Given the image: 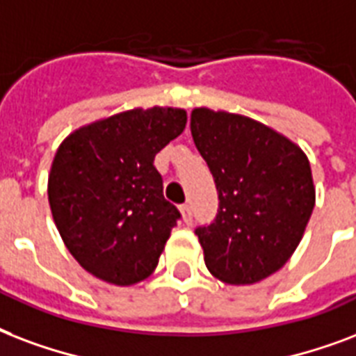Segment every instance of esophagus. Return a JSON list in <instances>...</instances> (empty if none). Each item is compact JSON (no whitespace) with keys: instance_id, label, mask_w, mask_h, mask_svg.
Here are the masks:
<instances>
[{"instance_id":"1","label":"esophagus","mask_w":356,"mask_h":356,"mask_svg":"<svg viewBox=\"0 0 356 356\" xmlns=\"http://www.w3.org/2000/svg\"><path fill=\"white\" fill-rule=\"evenodd\" d=\"M180 211H181V217H184V222H186V225H191V222H193L191 206H189V204H181Z\"/></svg>"}]
</instances>
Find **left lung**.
<instances>
[{
    "label": "left lung",
    "instance_id": "8db88e82",
    "mask_svg": "<svg viewBox=\"0 0 356 356\" xmlns=\"http://www.w3.org/2000/svg\"><path fill=\"white\" fill-rule=\"evenodd\" d=\"M195 147L217 193L216 221L198 227L208 271L227 284H254L296 252L314 204L312 170L293 140L243 115L197 107Z\"/></svg>",
    "mask_w": 356,
    "mask_h": 356
}]
</instances>
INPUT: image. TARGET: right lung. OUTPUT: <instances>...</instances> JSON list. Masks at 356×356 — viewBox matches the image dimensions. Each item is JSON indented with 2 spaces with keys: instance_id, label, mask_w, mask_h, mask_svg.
Returning a JSON list of instances; mask_svg holds the SVG:
<instances>
[{
  "instance_id": "right-lung-1",
  "label": "right lung",
  "mask_w": 356,
  "mask_h": 356,
  "mask_svg": "<svg viewBox=\"0 0 356 356\" xmlns=\"http://www.w3.org/2000/svg\"><path fill=\"white\" fill-rule=\"evenodd\" d=\"M178 107L129 109L68 135L55 152L48 200L66 249L117 286L150 277L180 219L165 200L156 154L184 131Z\"/></svg>"
}]
</instances>
